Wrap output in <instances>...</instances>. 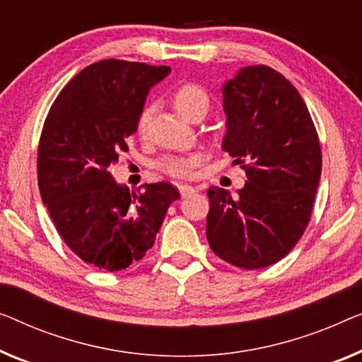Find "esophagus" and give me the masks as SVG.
Returning <instances> with one entry per match:
<instances>
[{
    "instance_id": "34e87169",
    "label": "esophagus",
    "mask_w": 362,
    "mask_h": 362,
    "mask_svg": "<svg viewBox=\"0 0 362 362\" xmlns=\"http://www.w3.org/2000/svg\"><path fill=\"white\" fill-rule=\"evenodd\" d=\"M179 192H180V195L185 198V197H190L192 193H195L197 188H193L190 185H179Z\"/></svg>"
}]
</instances>
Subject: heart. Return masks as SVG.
Here are the masks:
<instances>
[{
  "instance_id": "obj_1",
  "label": "heart",
  "mask_w": 362,
  "mask_h": 362,
  "mask_svg": "<svg viewBox=\"0 0 362 362\" xmlns=\"http://www.w3.org/2000/svg\"><path fill=\"white\" fill-rule=\"evenodd\" d=\"M174 105L183 117L193 118L197 113L208 110L209 107V95L202 86L198 84H183L174 93ZM153 107H144L143 112L139 113L138 118V129L139 133H144L148 128ZM203 158L199 154H188V156H165L158 163V167L165 174L177 179H188L195 174V169L202 163Z\"/></svg>"
}]
</instances>
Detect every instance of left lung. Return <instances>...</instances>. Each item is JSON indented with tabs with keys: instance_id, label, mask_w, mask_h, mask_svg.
I'll list each match as a JSON object with an SVG mask.
<instances>
[{
	"instance_id": "1",
	"label": "left lung",
	"mask_w": 362,
	"mask_h": 362,
	"mask_svg": "<svg viewBox=\"0 0 362 362\" xmlns=\"http://www.w3.org/2000/svg\"><path fill=\"white\" fill-rule=\"evenodd\" d=\"M223 95V149L247 182L237 197L209 188L206 239L230 265L265 268L288 255L309 224L322 174L319 134L298 89L265 64L242 68Z\"/></svg>"
}]
</instances>
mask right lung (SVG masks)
Here are the masks:
<instances>
[{
  "label": "right lung",
  "mask_w": 362,
  "mask_h": 362,
  "mask_svg": "<svg viewBox=\"0 0 362 362\" xmlns=\"http://www.w3.org/2000/svg\"><path fill=\"white\" fill-rule=\"evenodd\" d=\"M169 66L102 60L62 89L43 123L37 179L58 234L81 260L120 272L153 247L179 190L158 182L129 193L110 167L128 151L149 89Z\"/></svg>",
  "instance_id": "obj_1"
}]
</instances>
